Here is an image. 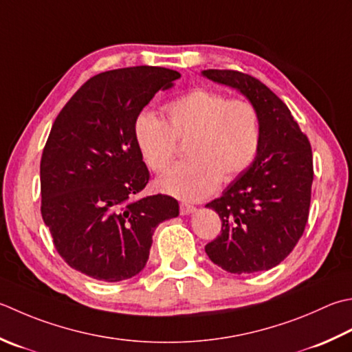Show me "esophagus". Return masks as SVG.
Returning <instances> with one entry per match:
<instances>
[{"label": "esophagus", "mask_w": 352, "mask_h": 352, "mask_svg": "<svg viewBox=\"0 0 352 352\" xmlns=\"http://www.w3.org/2000/svg\"><path fill=\"white\" fill-rule=\"evenodd\" d=\"M197 210L195 206L188 204V203H182L180 204V213L182 215H189V213H194Z\"/></svg>", "instance_id": "1"}]
</instances>
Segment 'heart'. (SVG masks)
Here are the masks:
<instances>
[{
    "instance_id": "1",
    "label": "heart",
    "mask_w": 352,
    "mask_h": 352,
    "mask_svg": "<svg viewBox=\"0 0 352 352\" xmlns=\"http://www.w3.org/2000/svg\"><path fill=\"white\" fill-rule=\"evenodd\" d=\"M168 123L154 114L135 122L137 146L148 168L166 169L186 142L188 162L169 168L158 178V188L183 199H201L250 166L261 142V119L249 100L227 99L213 89L195 88L166 107Z\"/></svg>"
}]
</instances>
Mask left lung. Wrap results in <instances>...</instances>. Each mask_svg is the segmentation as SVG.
I'll return each instance as SVG.
<instances>
[{
    "label": "left lung",
    "instance_id": "1",
    "mask_svg": "<svg viewBox=\"0 0 352 352\" xmlns=\"http://www.w3.org/2000/svg\"><path fill=\"white\" fill-rule=\"evenodd\" d=\"M203 76L239 89L261 119L256 158L206 204L221 218V233L204 250L229 273L270 270L304 235L314 177L311 144L288 107L259 79L235 70H204Z\"/></svg>",
    "mask_w": 352,
    "mask_h": 352
}]
</instances>
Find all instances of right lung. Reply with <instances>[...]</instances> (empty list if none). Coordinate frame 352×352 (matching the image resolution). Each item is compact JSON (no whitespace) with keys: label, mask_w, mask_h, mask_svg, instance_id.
<instances>
[{"label":"right lung","mask_w":352,"mask_h":352,"mask_svg":"<svg viewBox=\"0 0 352 352\" xmlns=\"http://www.w3.org/2000/svg\"><path fill=\"white\" fill-rule=\"evenodd\" d=\"M180 73L128 67L93 76L60 109L41 157V215L54 249L74 270L119 282L139 274L155 227L178 215L157 194L133 199L149 182L137 146V117Z\"/></svg>","instance_id":"1"}]
</instances>
